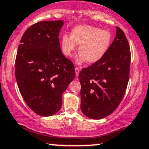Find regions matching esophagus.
<instances>
[{
    "instance_id": "esophagus-1",
    "label": "esophagus",
    "mask_w": 149,
    "mask_h": 149,
    "mask_svg": "<svg viewBox=\"0 0 149 149\" xmlns=\"http://www.w3.org/2000/svg\"><path fill=\"white\" fill-rule=\"evenodd\" d=\"M79 72H80V69L78 67H76L75 69V73H76V76H78L79 75Z\"/></svg>"
}]
</instances>
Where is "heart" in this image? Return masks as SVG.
Masks as SVG:
<instances>
[{
    "label": "heart",
    "instance_id": "1",
    "mask_svg": "<svg viewBox=\"0 0 149 149\" xmlns=\"http://www.w3.org/2000/svg\"><path fill=\"white\" fill-rule=\"evenodd\" d=\"M112 42V34L109 30L101 29L90 25H78L71 30V36L64 34L61 38L62 52L71 57L80 45V54L76 58L77 64L85 61L90 64L97 63L105 55Z\"/></svg>",
    "mask_w": 149,
    "mask_h": 149
}]
</instances>
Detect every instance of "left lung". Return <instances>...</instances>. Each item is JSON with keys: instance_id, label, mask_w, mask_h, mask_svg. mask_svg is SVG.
<instances>
[{"instance_id": "1", "label": "left lung", "mask_w": 149, "mask_h": 149, "mask_svg": "<svg viewBox=\"0 0 149 149\" xmlns=\"http://www.w3.org/2000/svg\"><path fill=\"white\" fill-rule=\"evenodd\" d=\"M109 49L100 61L79 73L80 109L85 116L100 120L111 114L123 98L130 75V51L119 27Z\"/></svg>"}]
</instances>
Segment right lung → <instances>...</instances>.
Segmentation results:
<instances>
[{"label":"right lung","instance_id":"add662e5","mask_svg":"<svg viewBox=\"0 0 149 149\" xmlns=\"http://www.w3.org/2000/svg\"><path fill=\"white\" fill-rule=\"evenodd\" d=\"M64 21H42L22 36L15 61V76L24 100L36 113L51 116L60 110L62 94L74 79V66L60 49Z\"/></svg>","mask_w":149,"mask_h":149}]
</instances>
